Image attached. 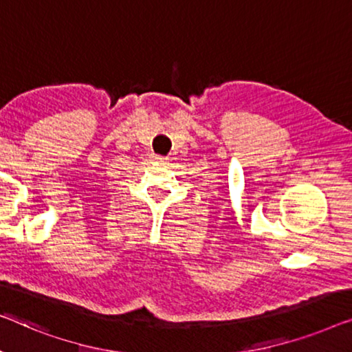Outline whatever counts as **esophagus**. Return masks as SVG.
<instances>
[{
	"label": "esophagus",
	"mask_w": 352,
	"mask_h": 352,
	"mask_svg": "<svg viewBox=\"0 0 352 352\" xmlns=\"http://www.w3.org/2000/svg\"><path fill=\"white\" fill-rule=\"evenodd\" d=\"M151 161H153V162H156V164H166V162H167V157L155 155V156H151Z\"/></svg>",
	"instance_id": "1"
}]
</instances>
